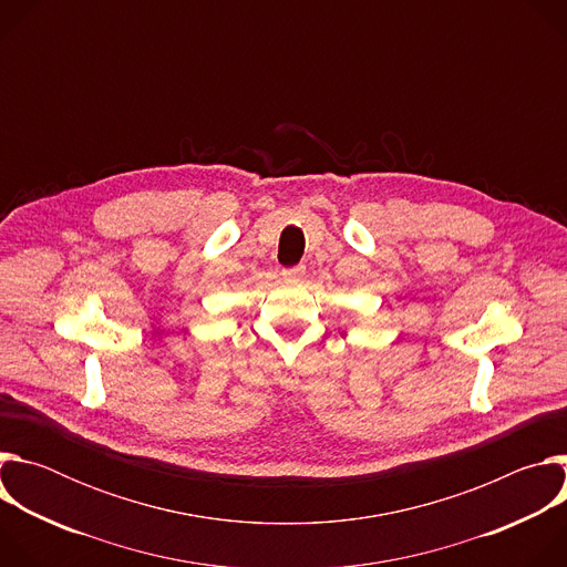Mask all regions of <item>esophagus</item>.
Listing matches in <instances>:
<instances>
[{
  "instance_id": "34e87169",
  "label": "esophagus",
  "mask_w": 567,
  "mask_h": 567,
  "mask_svg": "<svg viewBox=\"0 0 567 567\" xmlns=\"http://www.w3.org/2000/svg\"><path fill=\"white\" fill-rule=\"evenodd\" d=\"M305 276V267L302 265H296V267H287L282 269V278L285 280H300Z\"/></svg>"
}]
</instances>
